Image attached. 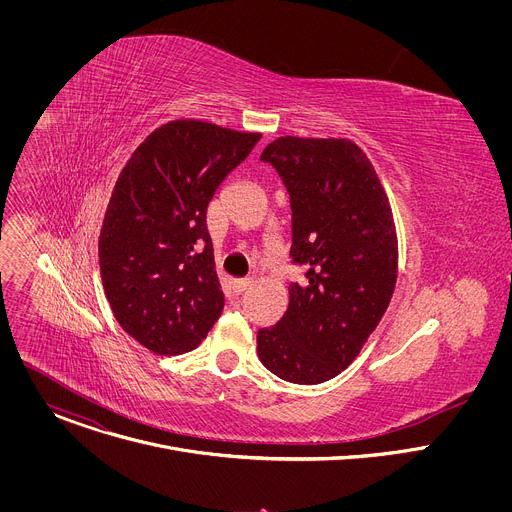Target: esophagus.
Returning <instances> with one entry per match:
<instances>
[{
  "label": "esophagus",
  "mask_w": 512,
  "mask_h": 512,
  "mask_svg": "<svg viewBox=\"0 0 512 512\" xmlns=\"http://www.w3.org/2000/svg\"><path fill=\"white\" fill-rule=\"evenodd\" d=\"M251 279L249 277H245V279H235L233 281V289H235V294H243V291H247L249 287H251Z\"/></svg>",
  "instance_id": "34e87169"
}]
</instances>
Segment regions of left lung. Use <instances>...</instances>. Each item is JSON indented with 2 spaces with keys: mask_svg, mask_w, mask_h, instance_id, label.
Wrapping results in <instances>:
<instances>
[{
  "mask_svg": "<svg viewBox=\"0 0 512 512\" xmlns=\"http://www.w3.org/2000/svg\"><path fill=\"white\" fill-rule=\"evenodd\" d=\"M261 162L289 194V257L306 279L289 283V306L257 332V352L279 379L318 385L356 358L391 302L397 235L389 198L348 139L277 137Z\"/></svg>",
  "mask_w": 512,
  "mask_h": 512,
  "instance_id": "obj_1",
  "label": "left lung"
}]
</instances>
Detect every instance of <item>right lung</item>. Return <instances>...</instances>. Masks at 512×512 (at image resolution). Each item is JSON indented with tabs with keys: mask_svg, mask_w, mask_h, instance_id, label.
Wrapping results in <instances>:
<instances>
[{
	"mask_svg": "<svg viewBox=\"0 0 512 512\" xmlns=\"http://www.w3.org/2000/svg\"><path fill=\"white\" fill-rule=\"evenodd\" d=\"M259 139L170 121L117 178L99 237L103 287L121 328L156 354L194 350L223 312L206 208Z\"/></svg>",
	"mask_w": 512,
	"mask_h": 512,
	"instance_id": "add662e5",
	"label": "right lung"
}]
</instances>
